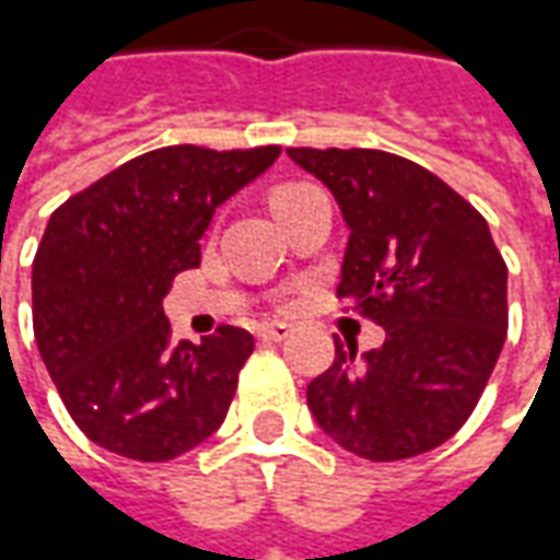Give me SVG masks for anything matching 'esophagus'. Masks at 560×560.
<instances>
[{
  "instance_id": "1",
  "label": "esophagus",
  "mask_w": 560,
  "mask_h": 560,
  "mask_svg": "<svg viewBox=\"0 0 560 560\" xmlns=\"http://www.w3.org/2000/svg\"><path fill=\"white\" fill-rule=\"evenodd\" d=\"M288 332H291V324H284V320H272V324L257 327V339L281 341V339H288Z\"/></svg>"
}]
</instances>
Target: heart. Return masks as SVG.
<instances>
[{
  "mask_svg": "<svg viewBox=\"0 0 560 560\" xmlns=\"http://www.w3.org/2000/svg\"><path fill=\"white\" fill-rule=\"evenodd\" d=\"M300 188H305V185H284V188H279V191L272 195V207H276V203H281L284 197H291L293 191H300Z\"/></svg>",
  "mask_w": 560,
  "mask_h": 560,
  "instance_id": "1",
  "label": "heart"
}]
</instances>
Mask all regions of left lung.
I'll return each instance as SVG.
<instances>
[{
    "label": "left lung",
    "mask_w": 560,
    "mask_h": 560,
    "mask_svg": "<svg viewBox=\"0 0 560 560\" xmlns=\"http://www.w3.org/2000/svg\"><path fill=\"white\" fill-rule=\"evenodd\" d=\"M348 224L339 296L384 327L336 360L308 411L353 456L396 462L462 429L506 339V267L489 224L444 179L377 149H288Z\"/></svg>",
    "instance_id": "1"
}]
</instances>
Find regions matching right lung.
Segmentation results:
<instances>
[{
    "label": "right lung",
    "instance_id": "add662e5",
    "mask_svg": "<svg viewBox=\"0 0 560 560\" xmlns=\"http://www.w3.org/2000/svg\"><path fill=\"white\" fill-rule=\"evenodd\" d=\"M279 147H164L56 209L32 264V327L68 413L116 456L167 462L215 434L252 332L171 345L164 296L200 267L215 209L267 173Z\"/></svg>",
    "mask_w": 560,
    "mask_h": 560
}]
</instances>
